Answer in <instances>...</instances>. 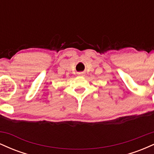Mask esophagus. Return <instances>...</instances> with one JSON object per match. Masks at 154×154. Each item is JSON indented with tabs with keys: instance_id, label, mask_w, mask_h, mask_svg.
Returning <instances> with one entry per match:
<instances>
[{
	"instance_id": "esophagus-1",
	"label": "esophagus",
	"mask_w": 154,
	"mask_h": 154,
	"mask_svg": "<svg viewBox=\"0 0 154 154\" xmlns=\"http://www.w3.org/2000/svg\"><path fill=\"white\" fill-rule=\"evenodd\" d=\"M77 75H78L79 76H84L85 74L83 73V72H78V73H77Z\"/></svg>"
}]
</instances>
